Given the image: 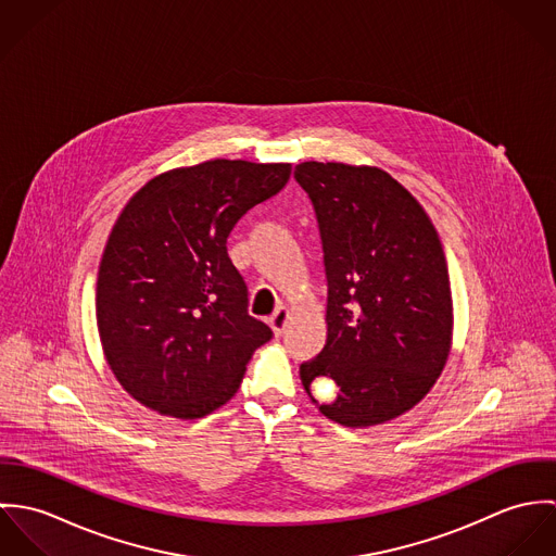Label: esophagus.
<instances>
[{
	"label": "esophagus",
	"instance_id": "esophagus-1",
	"mask_svg": "<svg viewBox=\"0 0 556 556\" xmlns=\"http://www.w3.org/2000/svg\"><path fill=\"white\" fill-rule=\"evenodd\" d=\"M289 318H291V313H289V308H278L271 317H269V327L274 329V333L276 336H282L285 333V329H287V325H289Z\"/></svg>",
	"mask_w": 556,
	"mask_h": 556
}]
</instances>
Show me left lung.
<instances>
[{"label":"left lung","instance_id":"obj_1","mask_svg":"<svg viewBox=\"0 0 556 556\" xmlns=\"http://www.w3.org/2000/svg\"><path fill=\"white\" fill-rule=\"evenodd\" d=\"M298 184L317 212L327 274V342L300 366L318 410L368 428L410 410L441 377L454 331L452 287L439 233L388 170L302 162ZM337 386L331 403L309 388Z\"/></svg>","mask_w":556,"mask_h":556}]
</instances>
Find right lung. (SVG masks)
<instances>
[{
	"label": "right lung",
	"instance_id": "1",
	"mask_svg": "<svg viewBox=\"0 0 556 556\" xmlns=\"http://www.w3.org/2000/svg\"><path fill=\"white\" fill-rule=\"evenodd\" d=\"M289 177V162L207 160L160 173L117 216L98 267L96 323L109 368L143 406L199 419L236 396L271 329L248 315L227 238Z\"/></svg>",
	"mask_w": 556,
	"mask_h": 556
}]
</instances>
